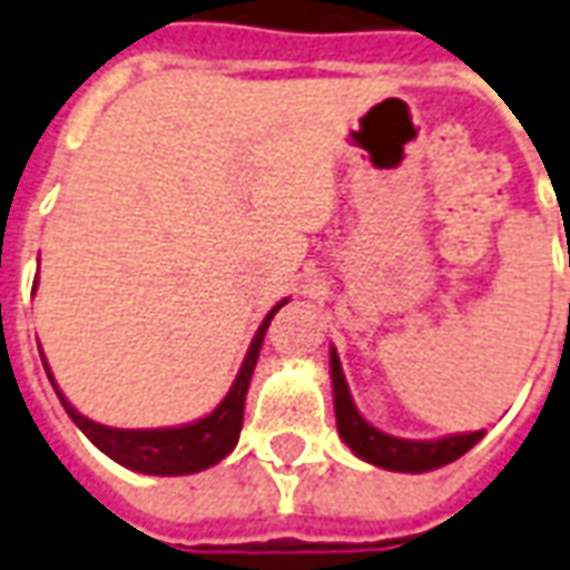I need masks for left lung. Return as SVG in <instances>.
I'll return each mask as SVG.
<instances>
[{"instance_id": "obj_1", "label": "left lung", "mask_w": 570, "mask_h": 570, "mask_svg": "<svg viewBox=\"0 0 570 570\" xmlns=\"http://www.w3.org/2000/svg\"><path fill=\"white\" fill-rule=\"evenodd\" d=\"M331 379H333V409H336V430L342 442L357 453L366 463L387 469V472H432L442 465L460 460L465 451H472L474 444L483 439V430L478 432H456L444 439H430V442H412V439H396L387 432L375 430L357 412V405L351 400L348 382L342 375V363L336 348H331Z\"/></svg>"}]
</instances>
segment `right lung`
Listing matches in <instances>:
<instances>
[{
  "label": "right lung",
  "mask_w": 570,
  "mask_h": 570,
  "mask_svg": "<svg viewBox=\"0 0 570 570\" xmlns=\"http://www.w3.org/2000/svg\"><path fill=\"white\" fill-rule=\"evenodd\" d=\"M285 303L288 301L276 303V306L267 312V318L261 321L258 333H255V340H252L249 351H246V361L239 366L228 396H225L207 417H200V421L195 423H186V426L117 430V426H105V423L89 421V417H83V414L77 412L75 405L59 393L57 382H53V375H50V366H47L45 361V354H41V361H45L47 379L53 382V391H57L59 402H62V409L68 412V417H71L89 442L96 444L101 453H107L110 460H117L119 465H126V469L140 474L204 472V469L225 460V456L237 448L239 430H243V405H246L252 372H255L261 345H264V333H267L269 327V318H273Z\"/></svg>",
  "instance_id": "1"
}]
</instances>
